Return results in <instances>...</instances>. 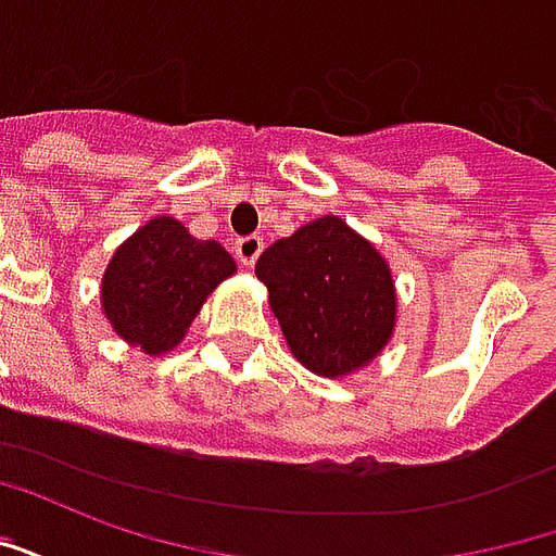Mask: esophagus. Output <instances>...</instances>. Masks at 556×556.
<instances>
[{
	"label": "esophagus",
	"instance_id": "34e87169",
	"mask_svg": "<svg viewBox=\"0 0 556 556\" xmlns=\"http://www.w3.org/2000/svg\"><path fill=\"white\" fill-rule=\"evenodd\" d=\"M262 250H265V241L258 235H243V238L235 241V258L247 267L255 265V258L262 255Z\"/></svg>",
	"mask_w": 556,
	"mask_h": 556
}]
</instances>
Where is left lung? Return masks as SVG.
Masks as SVG:
<instances>
[{
	"instance_id": "8db88e82",
	"label": "left lung",
	"mask_w": 556,
	"mask_h": 556,
	"mask_svg": "<svg viewBox=\"0 0 556 556\" xmlns=\"http://www.w3.org/2000/svg\"><path fill=\"white\" fill-rule=\"evenodd\" d=\"M291 354L309 372L339 378L384 349L396 325L390 267L339 217H321L258 255Z\"/></svg>"
}]
</instances>
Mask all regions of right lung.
Here are the masks:
<instances>
[{
    "label": "right lung",
    "instance_id": "obj_1",
    "mask_svg": "<svg viewBox=\"0 0 556 556\" xmlns=\"http://www.w3.org/2000/svg\"><path fill=\"white\" fill-rule=\"evenodd\" d=\"M235 274L217 241H199L178 219L157 217L118 247L103 274L101 301L115 333L146 354H163L211 291Z\"/></svg>",
    "mask_w": 556,
    "mask_h": 556
}]
</instances>
